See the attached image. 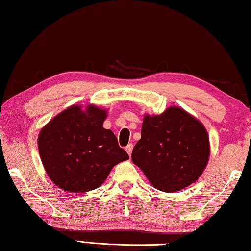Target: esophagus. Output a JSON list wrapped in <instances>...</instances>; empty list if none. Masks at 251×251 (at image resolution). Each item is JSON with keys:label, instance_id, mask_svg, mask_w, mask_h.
I'll return each mask as SVG.
<instances>
[{"label": "esophagus", "instance_id": "1", "mask_svg": "<svg viewBox=\"0 0 251 251\" xmlns=\"http://www.w3.org/2000/svg\"><path fill=\"white\" fill-rule=\"evenodd\" d=\"M133 147H134L133 144H128V145L125 147V151H127V154H128L129 156L131 155V151H133Z\"/></svg>", "mask_w": 251, "mask_h": 251}]
</instances>
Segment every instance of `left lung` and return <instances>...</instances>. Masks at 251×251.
<instances>
[{"mask_svg": "<svg viewBox=\"0 0 251 251\" xmlns=\"http://www.w3.org/2000/svg\"><path fill=\"white\" fill-rule=\"evenodd\" d=\"M209 136L201 122L172 106L160 115H145L142 137L131 160L155 188L179 192L196 181L209 159Z\"/></svg>", "mask_w": 251, "mask_h": 251, "instance_id": "left-lung-1", "label": "left lung"}]
</instances>
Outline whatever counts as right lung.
Returning <instances> with one entry per match:
<instances>
[{"label": "right lung", "instance_id": "right-lung-1", "mask_svg": "<svg viewBox=\"0 0 251 251\" xmlns=\"http://www.w3.org/2000/svg\"><path fill=\"white\" fill-rule=\"evenodd\" d=\"M106 116L107 110L93 104L72 105L41 129L42 164L58 188L79 194L99 188L115 165L129 158L103 127Z\"/></svg>", "mask_w": 251, "mask_h": 251}]
</instances>
